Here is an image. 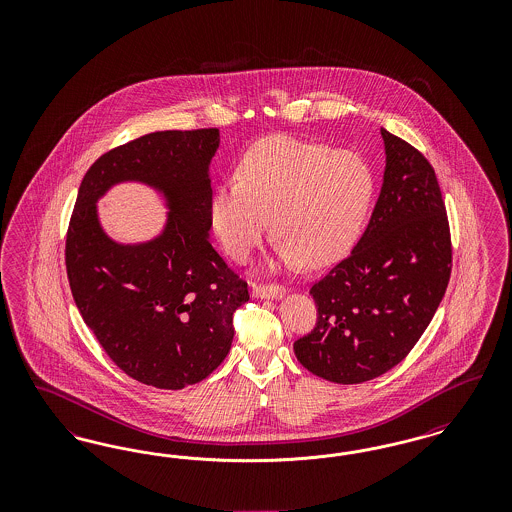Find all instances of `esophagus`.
I'll use <instances>...</instances> for the list:
<instances>
[{"instance_id":"esophagus-1","label":"esophagus","mask_w":512,"mask_h":512,"mask_svg":"<svg viewBox=\"0 0 512 512\" xmlns=\"http://www.w3.org/2000/svg\"><path fill=\"white\" fill-rule=\"evenodd\" d=\"M251 293H253V297H259V299H280L286 293V288L278 286V284H267V286L253 284Z\"/></svg>"}]
</instances>
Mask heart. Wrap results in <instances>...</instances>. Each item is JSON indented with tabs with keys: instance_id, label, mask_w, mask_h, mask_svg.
<instances>
[{
	"instance_id": "heart-1",
	"label": "heart",
	"mask_w": 512,
	"mask_h": 512,
	"mask_svg": "<svg viewBox=\"0 0 512 512\" xmlns=\"http://www.w3.org/2000/svg\"><path fill=\"white\" fill-rule=\"evenodd\" d=\"M374 195V176L353 151L272 136L245 153L240 180L220 184L211 222L222 249L245 261L272 230L284 263L324 267L357 242Z\"/></svg>"
}]
</instances>
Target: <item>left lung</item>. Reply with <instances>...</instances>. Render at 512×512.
<instances>
[{
    "label": "left lung",
    "instance_id": "8db88e82",
    "mask_svg": "<svg viewBox=\"0 0 512 512\" xmlns=\"http://www.w3.org/2000/svg\"><path fill=\"white\" fill-rule=\"evenodd\" d=\"M386 171L365 234L313 284L317 326L293 343L309 372L361 384L399 365L436 315L451 276V236L428 159L380 130Z\"/></svg>",
    "mask_w": 512,
    "mask_h": 512
}]
</instances>
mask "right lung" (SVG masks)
I'll use <instances>...</instances> for the list:
<instances>
[{
	"label": "right lung",
	"instance_id": "add662e5",
	"mask_svg": "<svg viewBox=\"0 0 512 512\" xmlns=\"http://www.w3.org/2000/svg\"><path fill=\"white\" fill-rule=\"evenodd\" d=\"M219 144V128L165 130L103 153L82 178L67 232V276L84 322L124 374L159 390L197 384L224 361L232 315L249 299L247 282L209 242ZM121 181L166 197L157 239L119 245L104 234L95 203Z\"/></svg>",
	"mask_w": 512,
	"mask_h": 512
}]
</instances>
